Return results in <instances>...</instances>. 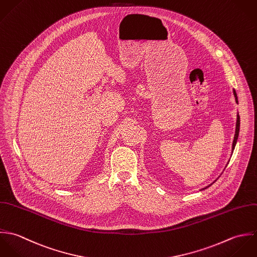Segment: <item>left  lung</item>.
Returning a JSON list of instances; mask_svg holds the SVG:
<instances>
[{"label":"left lung","instance_id":"obj_1","mask_svg":"<svg viewBox=\"0 0 257 257\" xmlns=\"http://www.w3.org/2000/svg\"><path fill=\"white\" fill-rule=\"evenodd\" d=\"M233 93H234L235 101L237 103L238 101H237V96H236L235 91H233ZM239 125H240V120H239V115L237 114V118H236V126H235V134H234V139H233V142H232V150L234 149L235 144H236V141H237V137H238V133H239ZM206 188H207V187H206ZM206 188H205V189H206Z\"/></svg>","mask_w":257,"mask_h":257}]
</instances>
